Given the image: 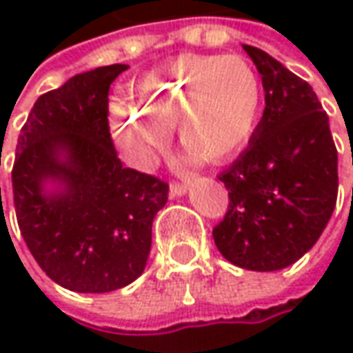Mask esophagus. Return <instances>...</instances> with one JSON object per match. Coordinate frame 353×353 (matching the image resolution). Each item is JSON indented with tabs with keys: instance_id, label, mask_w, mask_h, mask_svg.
Masks as SVG:
<instances>
[{
	"instance_id": "esophagus-1",
	"label": "esophagus",
	"mask_w": 353,
	"mask_h": 353,
	"mask_svg": "<svg viewBox=\"0 0 353 353\" xmlns=\"http://www.w3.org/2000/svg\"><path fill=\"white\" fill-rule=\"evenodd\" d=\"M188 190V184L186 182H172L171 184V196L172 198H176V196H182V194H186Z\"/></svg>"
}]
</instances>
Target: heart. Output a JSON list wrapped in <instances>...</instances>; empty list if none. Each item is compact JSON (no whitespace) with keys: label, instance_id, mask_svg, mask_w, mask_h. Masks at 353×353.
I'll return each instance as SVG.
<instances>
[{"label":"heart","instance_id":"b5f03b06","mask_svg":"<svg viewBox=\"0 0 353 353\" xmlns=\"http://www.w3.org/2000/svg\"><path fill=\"white\" fill-rule=\"evenodd\" d=\"M262 87L237 56H182L148 73L112 106L116 139L136 165L161 148L169 126L184 148L221 161L247 141L260 118Z\"/></svg>","mask_w":353,"mask_h":353}]
</instances>
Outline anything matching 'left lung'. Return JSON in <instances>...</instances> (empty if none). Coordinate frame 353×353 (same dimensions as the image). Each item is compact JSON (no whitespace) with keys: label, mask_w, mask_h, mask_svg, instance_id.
<instances>
[{"label":"left lung","mask_w":353,"mask_h":353,"mask_svg":"<svg viewBox=\"0 0 353 353\" xmlns=\"http://www.w3.org/2000/svg\"><path fill=\"white\" fill-rule=\"evenodd\" d=\"M243 48L262 75L266 108L248 148L219 174L229 205L214 241L239 268L274 272L325 231L336 205L338 151L313 87L264 50Z\"/></svg>","instance_id":"left-lung-1"}]
</instances>
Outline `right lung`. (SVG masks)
I'll return each mask as SVG.
<instances>
[{"label":"right lung","instance_id":"obj_1","mask_svg":"<svg viewBox=\"0 0 353 353\" xmlns=\"http://www.w3.org/2000/svg\"><path fill=\"white\" fill-rule=\"evenodd\" d=\"M124 63L79 73L40 94L17 139L13 202L30 254L61 288L120 290L141 276L169 184L122 167L108 126V89ZM61 184L46 193V182Z\"/></svg>","mask_w":353,"mask_h":353}]
</instances>
